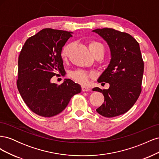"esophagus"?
Listing matches in <instances>:
<instances>
[{
	"mask_svg": "<svg viewBox=\"0 0 159 159\" xmlns=\"http://www.w3.org/2000/svg\"><path fill=\"white\" fill-rule=\"evenodd\" d=\"M81 89H82L83 91H88L91 90L89 88L85 87V86H82V88H81Z\"/></svg>",
	"mask_w": 159,
	"mask_h": 159,
	"instance_id": "obj_1",
	"label": "esophagus"
}]
</instances>
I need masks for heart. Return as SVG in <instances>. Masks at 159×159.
I'll list each match as a JSON object with an SVG mask.
<instances>
[{
  "mask_svg": "<svg viewBox=\"0 0 159 159\" xmlns=\"http://www.w3.org/2000/svg\"><path fill=\"white\" fill-rule=\"evenodd\" d=\"M88 48L92 54L99 50H102L103 52V46L100 43L95 41H92L89 42L88 44ZM70 48V45H66L63 48H62L60 56L63 60H66L67 58V57H68ZM70 75V78L74 81H76V82H78L81 85L88 84V83L89 82V79L91 77V74H89L88 72L84 70H77L71 71Z\"/></svg>",
  "mask_w": 159,
  "mask_h": 159,
  "instance_id": "b5f03b06",
  "label": "heart"
}]
</instances>
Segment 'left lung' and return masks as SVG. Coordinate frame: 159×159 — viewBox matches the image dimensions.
<instances>
[{"mask_svg":"<svg viewBox=\"0 0 159 159\" xmlns=\"http://www.w3.org/2000/svg\"><path fill=\"white\" fill-rule=\"evenodd\" d=\"M107 43L111 60L98 81L109 84L107 89L93 88L102 93L104 103L96 111L105 117L125 113L135 103L141 92L144 71L140 46L134 38L113 28L92 30Z\"/></svg>","mask_w":159,"mask_h":159,"instance_id":"1","label":"left lung"}]
</instances>
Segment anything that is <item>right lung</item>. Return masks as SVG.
I'll list each match as a JSON object with an SVG mask.
<instances>
[{"mask_svg":"<svg viewBox=\"0 0 159 159\" xmlns=\"http://www.w3.org/2000/svg\"><path fill=\"white\" fill-rule=\"evenodd\" d=\"M71 34L45 28L27 39L19 55L18 89L27 106L40 116L60 113L81 91L80 84L70 79L60 85L51 82L53 76L65 74L60 54Z\"/></svg>","mask_w":159,"mask_h":159,"instance_id":"right-lung-1","label":"right lung"}]
</instances>
